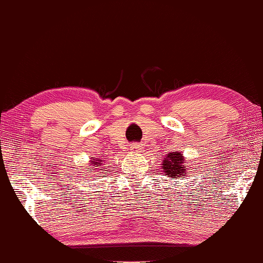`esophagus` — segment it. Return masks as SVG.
<instances>
[{
    "label": "esophagus",
    "mask_w": 263,
    "mask_h": 263,
    "mask_svg": "<svg viewBox=\"0 0 263 263\" xmlns=\"http://www.w3.org/2000/svg\"><path fill=\"white\" fill-rule=\"evenodd\" d=\"M130 150H132V152H141L142 146L139 144H133V145H130Z\"/></svg>",
    "instance_id": "34e87169"
}]
</instances>
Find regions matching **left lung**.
Instances as JSON below:
<instances>
[{"label":"left lung","instance_id":"left-lung-1","mask_svg":"<svg viewBox=\"0 0 263 263\" xmlns=\"http://www.w3.org/2000/svg\"><path fill=\"white\" fill-rule=\"evenodd\" d=\"M162 171L166 173L167 177L178 178L184 177L187 172L186 164H185V157L183 156L181 152L174 151L170 152L164 156V160L162 162Z\"/></svg>","mask_w":263,"mask_h":263}]
</instances>
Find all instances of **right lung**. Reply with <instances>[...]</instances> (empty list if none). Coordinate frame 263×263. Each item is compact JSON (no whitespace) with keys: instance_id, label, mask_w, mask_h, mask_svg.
<instances>
[{"instance_id":"add662e5","label":"right lung","mask_w":263,"mask_h":263,"mask_svg":"<svg viewBox=\"0 0 263 263\" xmlns=\"http://www.w3.org/2000/svg\"><path fill=\"white\" fill-rule=\"evenodd\" d=\"M102 160H100L99 157H91V160H90V163H89V166H91V170L90 171H87V173H92V172H96V170L97 168L96 167H101L102 166ZM87 170V168H86ZM106 170V168H105ZM105 170H102V171H105ZM102 174V172L101 173H100V176H101ZM95 176L97 177V174H95Z\"/></svg>"}]
</instances>
